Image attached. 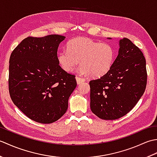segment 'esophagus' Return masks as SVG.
<instances>
[{
	"mask_svg": "<svg viewBox=\"0 0 157 157\" xmlns=\"http://www.w3.org/2000/svg\"><path fill=\"white\" fill-rule=\"evenodd\" d=\"M76 81H77V84H81V83H82V82H85V79L84 78H79V77L77 76L76 77Z\"/></svg>",
	"mask_w": 157,
	"mask_h": 157,
	"instance_id": "1",
	"label": "esophagus"
}]
</instances>
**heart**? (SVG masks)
<instances>
[{"label":"heart","mask_w":157,"mask_h":157,"mask_svg":"<svg viewBox=\"0 0 157 157\" xmlns=\"http://www.w3.org/2000/svg\"><path fill=\"white\" fill-rule=\"evenodd\" d=\"M115 51L106 43H100L89 38H73L67 44V51L58 54V61L67 72H72L78 63L79 71L91 78H100L111 69Z\"/></svg>","instance_id":"1"}]
</instances>
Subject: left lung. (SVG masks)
<instances>
[{
    "label": "left lung",
    "instance_id": "8db88e82",
    "mask_svg": "<svg viewBox=\"0 0 157 157\" xmlns=\"http://www.w3.org/2000/svg\"><path fill=\"white\" fill-rule=\"evenodd\" d=\"M119 45V55L109 72L89 82L91 111L105 120L128 114L144 94L147 83L141 50L127 38L121 40Z\"/></svg>",
    "mask_w": 157,
    "mask_h": 157
}]
</instances>
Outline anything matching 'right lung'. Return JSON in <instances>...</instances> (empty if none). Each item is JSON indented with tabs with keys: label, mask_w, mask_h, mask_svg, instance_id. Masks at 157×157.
<instances>
[{
	"label": "right lung",
	"mask_w": 157,
	"mask_h": 157,
	"mask_svg": "<svg viewBox=\"0 0 157 157\" xmlns=\"http://www.w3.org/2000/svg\"><path fill=\"white\" fill-rule=\"evenodd\" d=\"M63 36L27 37L9 59V91L23 114L40 123L57 121L66 113L76 88L75 75L59 65L57 50Z\"/></svg>",
	"instance_id": "add662e5"
}]
</instances>
